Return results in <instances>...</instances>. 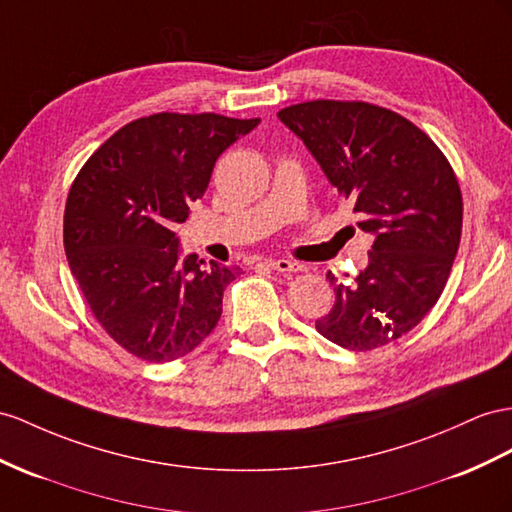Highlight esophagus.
Masks as SVG:
<instances>
[{"instance_id": "esophagus-1", "label": "esophagus", "mask_w": 512, "mask_h": 512, "mask_svg": "<svg viewBox=\"0 0 512 512\" xmlns=\"http://www.w3.org/2000/svg\"><path fill=\"white\" fill-rule=\"evenodd\" d=\"M268 266L277 272H298L300 270V266L294 264V261H290V259H270Z\"/></svg>"}]
</instances>
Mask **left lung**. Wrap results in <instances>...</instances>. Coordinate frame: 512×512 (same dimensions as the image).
Returning <instances> with one entry per match:
<instances>
[{"instance_id": "obj_1", "label": "left lung", "mask_w": 512, "mask_h": 512, "mask_svg": "<svg viewBox=\"0 0 512 512\" xmlns=\"http://www.w3.org/2000/svg\"><path fill=\"white\" fill-rule=\"evenodd\" d=\"M279 119L374 235L368 268L335 285L316 329L348 350L409 333L435 307L461 244L463 196L448 157L404 116L365 101H305Z\"/></svg>"}]
</instances>
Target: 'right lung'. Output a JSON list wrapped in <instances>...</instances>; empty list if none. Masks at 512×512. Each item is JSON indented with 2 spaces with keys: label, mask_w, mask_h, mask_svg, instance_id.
<instances>
[{
  "label": "right lung",
  "mask_w": 512,
  "mask_h": 512,
  "mask_svg": "<svg viewBox=\"0 0 512 512\" xmlns=\"http://www.w3.org/2000/svg\"><path fill=\"white\" fill-rule=\"evenodd\" d=\"M259 125L212 112H160L121 127L88 157L64 207V253L97 322L131 355L166 363L216 329L238 266L179 261L177 225L220 153Z\"/></svg>",
  "instance_id": "1"
}]
</instances>
